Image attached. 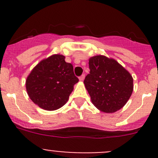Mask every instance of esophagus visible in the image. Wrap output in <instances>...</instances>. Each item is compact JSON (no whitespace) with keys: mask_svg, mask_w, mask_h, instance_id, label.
<instances>
[{"mask_svg":"<svg viewBox=\"0 0 158 158\" xmlns=\"http://www.w3.org/2000/svg\"><path fill=\"white\" fill-rule=\"evenodd\" d=\"M85 74H82L81 76L80 77H79V80L81 81H84V79H85Z\"/></svg>","mask_w":158,"mask_h":158,"instance_id":"esophagus-1","label":"esophagus"}]
</instances>
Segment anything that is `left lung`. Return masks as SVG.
Masks as SVG:
<instances>
[{
  "label": "left lung",
  "mask_w": 158,
  "mask_h": 158,
  "mask_svg": "<svg viewBox=\"0 0 158 158\" xmlns=\"http://www.w3.org/2000/svg\"><path fill=\"white\" fill-rule=\"evenodd\" d=\"M89 72L84 84L96 108L105 113L121 109L133 92V77L113 58L96 55L89 60Z\"/></svg>",
  "instance_id": "left-lung-1"
}]
</instances>
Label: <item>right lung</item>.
<instances>
[{
  "label": "right lung",
  "mask_w": 158,
  "mask_h": 158,
  "mask_svg": "<svg viewBox=\"0 0 158 158\" xmlns=\"http://www.w3.org/2000/svg\"><path fill=\"white\" fill-rule=\"evenodd\" d=\"M78 81L72 64L65 62L62 54H54L32 69L26 80V89L35 104L47 111H54L68 101Z\"/></svg>",
  "instance_id": "right-lung-1"
}]
</instances>
